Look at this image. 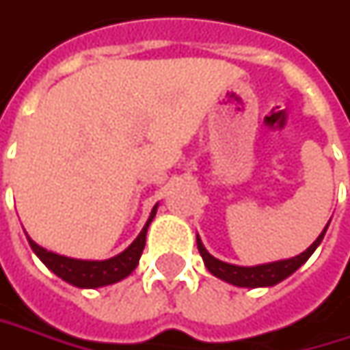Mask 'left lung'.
<instances>
[{
    "mask_svg": "<svg viewBox=\"0 0 350 350\" xmlns=\"http://www.w3.org/2000/svg\"><path fill=\"white\" fill-rule=\"evenodd\" d=\"M329 227V223H327ZM327 227L323 229V233L315 239L312 247L306 252L297 254L294 258H288V260H278V262H270V265H260V266H235V265H227L223 260H217L215 256H211L209 252L205 251V247L202 245L200 237H198V251L204 258L207 270L217 276L221 280L229 282L233 286H241V288H260V286H274L278 284L284 278H288L290 274H294L299 266L304 265L310 256L313 254V251L319 247V243L323 241V235H325Z\"/></svg>",
    "mask_w": 350,
    "mask_h": 350,
    "instance_id": "left-lung-1",
    "label": "left lung"
}]
</instances>
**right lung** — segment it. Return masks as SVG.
Segmentation results:
<instances>
[{
  "instance_id": "right-lung-1",
  "label": "right lung",
  "mask_w": 350,
  "mask_h": 350,
  "mask_svg": "<svg viewBox=\"0 0 350 350\" xmlns=\"http://www.w3.org/2000/svg\"><path fill=\"white\" fill-rule=\"evenodd\" d=\"M154 215H157V205L152 207L150 217L139 237L121 254H117L109 260H78V258L60 256L56 252L38 247L37 243L31 241L29 237L27 239H29V245L35 251V254L53 270L56 276H60L62 280H66L72 286H78V288H99V286H107V284L123 280L137 268L139 258L145 249L146 229H148L150 221L154 219Z\"/></svg>"
}]
</instances>
